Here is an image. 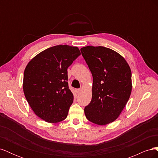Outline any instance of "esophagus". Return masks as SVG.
<instances>
[{
	"label": "esophagus",
	"mask_w": 158,
	"mask_h": 158,
	"mask_svg": "<svg viewBox=\"0 0 158 158\" xmlns=\"http://www.w3.org/2000/svg\"><path fill=\"white\" fill-rule=\"evenodd\" d=\"M81 92H82V89H76V92L77 94H79Z\"/></svg>",
	"instance_id": "34e87169"
}]
</instances>
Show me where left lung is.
<instances>
[{"label": "left lung", "mask_w": 158, "mask_h": 158, "mask_svg": "<svg viewBox=\"0 0 158 158\" xmlns=\"http://www.w3.org/2000/svg\"><path fill=\"white\" fill-rule=\"evenodd\" d=\"M93 76L92 98L84 113L90 122L106 125L120 115L132 92L131 70L125 58L107 47L81 48Z\"/></svg>", "instance_id": "left-lung-1"}]
</instances>
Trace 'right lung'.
I'll return each mask as SVG.
<instances>
[{
	"label": "right lung",
	"mask_w": 158,
	"mask_h": 158,
	"mask_svg": "<svg viewBox=\"0 0 158 158\" xmlns=\"http://www.w3.org/2000/svg\"><path fill=\"white\" fill-rule=\"evenodd\" d=\"M80 54L77 47L59 45L41 51L27 63L23 93L33 111L45 122L59 123L67 117L74 99L67 69Z\"/></svg>",
	"instance_id": "1"
}]
</instances>
